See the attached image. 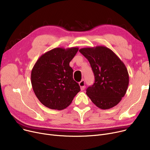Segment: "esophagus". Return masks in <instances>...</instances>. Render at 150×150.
Returning <instances> with one entry per match:
<instances>
[{"instance_id": "esophagus-1", "label": "esophagus", "mask_w": 150, "mask_h": 150, "mask_svg": "<svg viewBox=\"0 0 150 150\" xmlns=\"http://www.w3.org/2000/svg\"><path fill=\"white\" fill-rule=\"evenodd\" d=\"M79 85L80 86L81 88V91H83L84 89V88H85V81L84 80H81L80 83H79Z\"/></svg>"}]
</instances>
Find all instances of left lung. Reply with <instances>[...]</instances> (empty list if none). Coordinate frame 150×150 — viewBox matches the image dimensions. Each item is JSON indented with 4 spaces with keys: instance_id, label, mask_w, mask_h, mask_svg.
<instances>
[{
    "instance_id": "1",
    "label": "left lung",
    "mask_w": 150,
    "mask_h": 150,
    "mask_svg": "<svg viewBox=\"0 0 150 150\" xmlns=\"http://www.w3.org/2000/svg\"><path fill=\"white\" fill-rule=\"evenodd\" d=\"M79 52L88 59L95 76L86 94L101 109L116 106L127 92L129 75L124 63L108 47H86Z\"/></svg>"
}]
</instances>
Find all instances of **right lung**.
I'll return each instance as SVG.
<instances>
[{"instance_id": "right-lung-1", "label": "right lung", "mask_w": 150, "mask_h": 150, "mask_svg": "<svg viewBox=\"0 0 150 150\" xmlns=\"http://www.w3.org/2000/svg\"><path fill=\"white\" fill-rule=\"evenodd\" d=\"M78 50V47L54 48L41 55L35 63L31 73V85L36 97L45 106L64 109L80 92L69 66Z\"/></svg>"}]
</instances>
